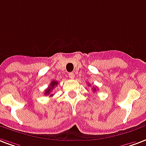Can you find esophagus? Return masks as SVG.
Instances as JSON below:
<instances>
[{"instance_id": "34e87169", "label": "esophagus", "mask_w": 146, "mask_h": 146, "mask_svg": "<svg viewBox=\"0 0 146 146\" xmlns=\"http://www.w3.org/2000/svg\"><path fill=\"white\" fill-rule=\"evenodd\" d=\"M69 77L70 78L71 80H73V79H74V77H75V74L73 73H69Z\"/></svg>"}]
</instances>
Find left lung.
Segmentation results:
<instances>
[{"instance_id": "obj_1", "label": "left lung", "mask_w": 146, "mask_h": 146, "mask_svg": "<svg viewBox=\"0 0 146 146\" xmlns=\"http://www.w3.org/2000/svg\"><path fill=\"white\" fill-rule=\"evenodd\" d=\"M90 85V84H89V86ZM93 91H94V92H96V88H93Z\"/></svg>"}]
</instances>
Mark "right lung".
<instances>
[{
  "mask_svg": "<svg viewBox=\"0 0 146 146\" xmlns=\"http://www.w3.org/2000/svg\"><path fill=\"white\" fill-rule=\"evenodd\" d=\"M57 84H58V82H56V80L52 81L50 83V86H49V87L45 90V93H44V94H45V95H49L50 96H52L53 94H51V92H52V90H53V89H54V87H55Z\"/></svg>",
  "mask_w": 146,
  "mask_h": 146,
  "instance_id": "1",
  "label": "right lung"
}]
</instances>
